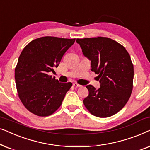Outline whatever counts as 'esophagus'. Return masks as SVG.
<instances>
[{
	"label": "esophagus",
	"instance_id": "esophagus-1",
	"mask_svg": "<svg viewBox=\"0 0 150 150\" xmlns=\"http://www.w3.org/2000/svg\"><path fill=\"white\" fill-rule=\"evenodd\" d=\"M73 86H74V87H81V85H79V84H78L76 83H74Z\"/></svg>",
	"mask_w": 150,
	"mask_h": 150
}]
</instances>
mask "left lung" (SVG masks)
<instances>
[{
	"instance_id": "obj_1",
	"label": "left lung",
	"mask_w": 150,
	"mask_h": 150,
	"mask_svg": "<svg viewBox=\"0 0 150 150\" xmlns=\"http://www.w3.org/2000/svg\"><path fill=\"white\" fill-rule=\"evenodd\" d=\"M83 54L91 61V71L98 74L100 88L86 86L89 95L83 100L94 116L108 117L126 105L132 93L134 67L122 45L104 37L77 39Z\"/></svg>"
}]
</instances>
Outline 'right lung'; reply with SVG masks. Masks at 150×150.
<instances>
[{
	"mask_svg": "<svg viewBox=\"0 0 150 150\" xmlns=\"http://www.w3.org/2000/svg\"><path fill=\"white\" fill-rule=\"evenodd\" d=\"M76 39L42 37L33 40L22 51L15 68L18 96L26 109L46 117L60 107L71 83H61L49 75L59 66Z\"/></svg>",
	"mask_w": 150,
	"mask_h": 150,
	"instance_id": "right-lung-1",
	"label": "right lung"
}]
</instances>
